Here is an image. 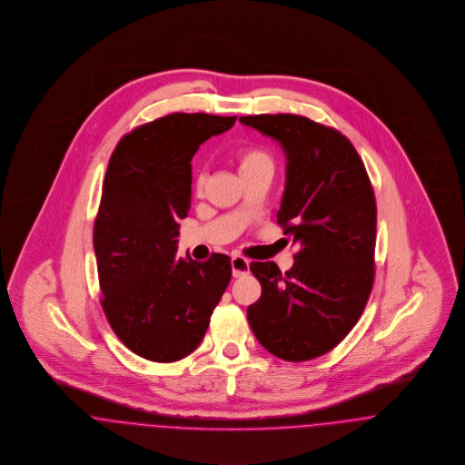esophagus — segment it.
<instances>
[{
    "mask_svg": "<svg viewBox=\"0 0 465 465\" xmlns=\"http://www.w3.org/2000/svg\"><path fill=\"white\" fill-rule=\"evenodd\" d=\"M231 268H232V276L234 278H240V276H244L246 272H248V269H250V262L242 257V255H234L232 259H231Z\"/></svg>",
    "mask_w": 465,
    "mask_h": 465,
    "instance_id": "obj_1",
    "label": "esophagus"
}]
</instances>
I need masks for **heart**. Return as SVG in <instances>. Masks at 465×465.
I'll use <instances>...</instances> for the list:
<instances>
[{
    "instance_id": "1",
    "label": "heart",
    "mask_w": 465,
    "mask_h": 465,
    "mask_svg": "<svg viewBox=\"0 0 465 465\" xmlns=\"http://www.w3.org/2000/svg\"><path fill=\"white\" fill-rule=\"evenodd\" d=\"M236 163L242 174L246 173L257 172V170H272L274 163L272 157L266 148L261 147H246L242 148L236 155ZM203 185H204V178L199 176L196 180V193H203Z\"/></svg>"
}]
</instances>
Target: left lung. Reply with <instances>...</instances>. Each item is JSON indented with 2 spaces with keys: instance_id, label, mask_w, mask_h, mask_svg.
<instances>
[{
  "instance_id": "left-lung-1",
  "label": "left lung",
  "mask_w": 465,
  "mask_h": 465,
  "mask_svg": "<svg viewBox=\"0 0 465 465\" xmlns=\"http://www.w3.org/2000/svg\"><path fill=\"white\" fill-rule=\"evenodd\" d=\"M240 121L276 140L287 157L278 223L299 244L292 269L252 262L262 295L246 317L278 359L304 362L346 338L374 282L376 199L362 159L340 131L292 114Z\"/></svg>"
}]
</instances>
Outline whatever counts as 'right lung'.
I'll use <instances>...</instances> for the list:
<instances>
[{
	"label": "right lung",
	"instance_id": "right-lung-1",
	"mask_svg": "<svg viewBox=\"0 0 465 465\" xmlns=\"http://www.w3.org/2000/svg\"><path fill=\"white\" fill-rule=\"evenodd\" d=\"M236 117L172 114L125 134L104 174L94 252L101 306L117 338L152 362L193 353L231 282V259H178L180 219L189 215L191 161Z\"/></svg>",
	"mask_w": 465,
	"mask_h": 465
}]
</instances>
